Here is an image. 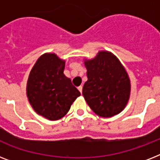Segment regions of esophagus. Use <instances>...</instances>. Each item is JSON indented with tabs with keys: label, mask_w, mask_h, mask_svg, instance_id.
Wrapping results in <instances>:
<instances>
[{
	"label": "esophagus",
	"mask_w": 160,
	"mask_h": 160,
	"mask_svg": "<svg viewBox=\"0 0 160 160\" xmlns=\"http://www.w3.org/2000/svg\"><path fill=\"white\" fill-rule=\"evenodd\" d=\"M82 89H83V87H82V86H81V85L78 87V90H79V91H80V93H82Z\"/></svg>",
	"instance_id": "1"
}]
</instances>
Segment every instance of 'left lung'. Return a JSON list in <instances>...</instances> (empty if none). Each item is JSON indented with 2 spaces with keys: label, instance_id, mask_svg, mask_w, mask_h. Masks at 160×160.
Returning <instances> with one entry per match:
<instances>
[{
  "label": "left lung",
  "instance_id": "obj_1",
  "mask_svg": "<svg viewBox=\"0 0 160 160\" xmlns=\"http://www.w3.org/2000/svg\"><path fill=\"white\" fill-rule=\"evenodd\" d=\"M87 81L82 95L90 109L100 117L109 118L125 108L130 96L129 75L111 52L99 51L95 58L84 60Z\"/></svg>",
  "mask_w": 160,
  "mask_h": 160
}]
</instances>
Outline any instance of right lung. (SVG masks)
I'll list each match as a JSON object with an SVG mask.
<instances>
[{
	"mask_svg": "<svg viewBox=\"0 0 160 160\" xmlns=\"http://www.w3.org/2000/svg\"><path fill=\"white\" fill-rule=\"evenodd\" d=\"M65 61L55 53H45L36 60L26 84L31 107L49 120H58L70 110L80 91L64 74Z\"/></svg>",
	"mask_w": 160,
	"mask_h": 160,
	"instance_id": "obj_1",
	"label": "right lung"
}]
</instances>
